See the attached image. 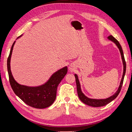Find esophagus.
Segmentation results:
<instances>
[{
    "instance_id": "1",
    "label": "esophagus",
    "mask_w": 132,
    "mask_h": 132,
    "mask_svg": "<svg viewBox=\"0 0 132 132\" xmlns=\"http://www.w3.org/2000/svg\"><path fill=\"white\" fill-rule=\"evenodd\" d=\"M69 69L71 72H72L74 70V66L72 65V64H70V65L69 67Z\"/></svg>"
}]
</instances>
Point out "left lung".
Masks as SVG:
<instances>
[{
	"label": "left lung",
	"mask_w": 132,
	"mask_h": 132,
	"mask_svg": "<svg viewBox=\"0 0 132 132\" xmlns=\"http://www.w3.org/2000/svg\"><path fill=\"white\" fill-rule=\"evenodd\" d=\"M108 39L109 40L111 41L112 42H113V43L115 44L117 46L118 49H119L120 53V54H121L123 68H123V74L122 76L121 82H120V86L119 87L118 89H117L115 93H114L112 95V96L106 98V99H91V98H89L87 96H86V95L82 92V89H81L80 84L79 82V79H78V75L76 74H75V75H74L75 77V80H76L77 88V92H78V97H79L80 100L82 101L83 103H85L86 105H88L89 106H93V107H100V106H104L106 104H108V103L111 102L114 99H116V97L118 96V95L119 94L120 91H121V89L122 86V83H123V81H124V76L125 74V72H126V62L125 61L124 53H123V51H122V47H121V45H120V44L119 43V41H117L115 38L113 37L111 35V36H108Z\"/></svg>",
	"instance_id": "1"
}]
</instances>
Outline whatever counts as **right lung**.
<instances>
[{"mask_svg": "<svg viewBox=\"0 0 132 132\" xmlns=\"http://www.w3.org/2000/svg\"><path fill=\"white\" fill-rule=\"evenodd\" d=\"M21 36H19L17 39ZM15 43L16 41L12 44L7 60V70L11 87L17 96L27 105L39 109L49 107L55 100L57 87L66 75L68 67H64L55 72L43 85L30 87L20 85L14 79L11 70V58Z\"/></svg>", "mask_w": 132, "mask_h": 132, "instance_id": "obj_1", "label": "right lung"}]
</instances>
